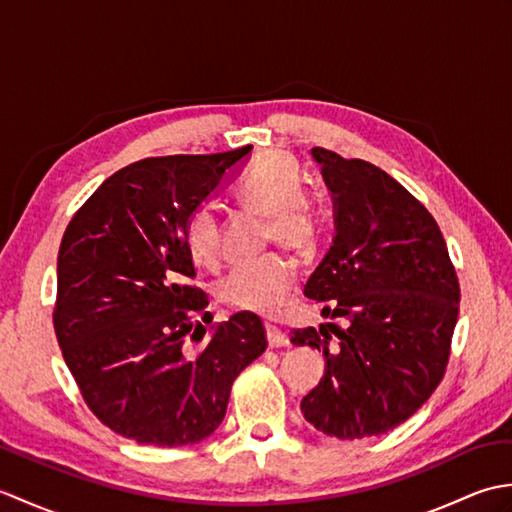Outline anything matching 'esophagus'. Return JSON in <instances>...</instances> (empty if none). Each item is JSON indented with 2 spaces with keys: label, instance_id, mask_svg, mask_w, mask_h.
<instances>
[{
  "label": "esophagus",
  "instance_id": "obj_1",
  "mask_svg": "<svg viewBox=\"0 0 512 512\" xmlns=\"http://www.w3.org/2000/svg\"><path fill=\"white\" fill-rule=\"evenodd\" d=\"M266 334H268V345L270 347H288L290 345L288 334L284 330H279L277 325H273V323L266 325Z\"/></svg>",
  "mask_w": 512,
  "mask_h": 512
}]
</instances>
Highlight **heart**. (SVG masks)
<instances>
[{
	"instance_id": "heart-1",
	"label": "heart",
	"mask_w": 512,
	"mask_h": 512,
	"mask_svg": "<svg viewBox=\"0 0 512 512\" xmlns=\"http://www.w3.org/2000/svg\"><path fill=\"white\" fill-rule=\"evenodd\" d=\"M246 209L266 215V239L297 255H310L321 239V213L303 191V176L288 156L270 154L250 169L235 189ZM184 248L198 266L220 262V220L211 204H200L184 224ZM297 270L281 253L235 266L217 288L231 308L275 314L288 301Z\"/></svg>"
}]
</instances>
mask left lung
I'll return each instance as SVG.
<instances>
[{"mask_svg": "<svg viewBox=\"0 0 512 512\" xmlns=\"http://www.w3.org/2000/svg\"><path fill=\"white\" fill-rule=\"evenodd\" d=\"M312 156L332 191L336 235L303 292L350 325L330 323L336 341L325 325L290 332L292 343L325 356V374L301 411L325 436H383L447 372L460 281L438 222L400 182L330 149L314 147Z\"/></svg>", "mask_w": 512, "mask_h": 512, "instance_id": "left-lung-1", "label": "left lung"}]
</instances>
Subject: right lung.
<instances>
[{"label": "right lung", "instance_id": "1", "mask_svg": "<svg viewBox=\"0 0 512 512\" xmlns=\"http://www.w3.org/2000/svg\"><path fill=\"white\" fill-rule=\"evenodd\" d=\"M253 145L132 162L65 228L54 332L85 405L118 436L195 444L220 427L233 380L266 350V328L237 312L206 332L209 297L184 248L191 211L233 178Z\"/></svg>", "mask_w": 512, "mask_h": 512}]
</instances>
